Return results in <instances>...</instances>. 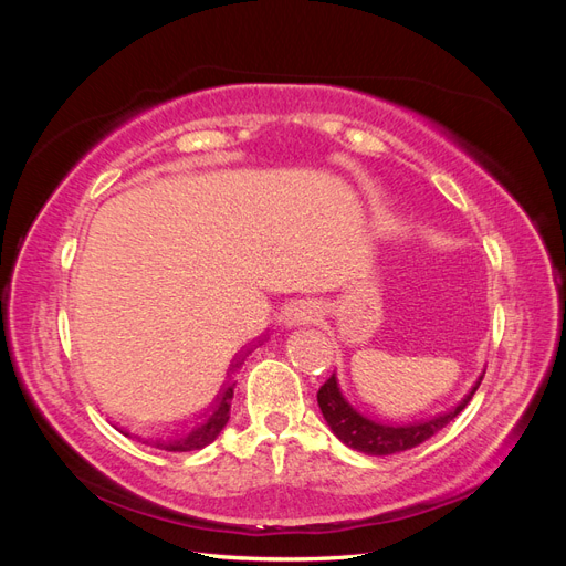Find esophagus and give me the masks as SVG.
<instances>
[{
	"mask_svg": "<svg viewBox=\"0 0 566 566\" xmlns=\"http://www.w3.org/2000/svg\"><path fill=\"white\" fill-rule=\"evenodd\" d=\"M321 318V306L312 300H293L283 306L281 323L285 328H295V325L316 323Z\"/></svg>",
	"mask_w": 566,
	"mask_h": 566,
	"instance_id": "1",
	"label": "esophagus"
}]
</instances>
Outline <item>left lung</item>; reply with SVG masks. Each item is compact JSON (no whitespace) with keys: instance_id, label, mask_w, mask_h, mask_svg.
I'll return each mask as SVG.
<instances>
[{"instance_id":"obj_1","label":"left lung","mask_w":566,"mask_h":566,"mask_svg":"<svg viewBox=\"0 0 566 566\" xmlns=\"http://www.w3.org/2000/svg\"><path fill=\"white\" fill-rule=\"evenodd\" d=\"M482 378L484 373L479 375L472 389L451 410H443V413H437L427 420L408 422V424H387L361 413V410L345 397V391H342L337 382V373H333L331 378L325 380V385L316 394V399L325 422H328L333 434L345 443V447L368 455H391V453L416 449L418 443L427 441L432 434L443 430V427H447L460 410L470 403Z\"/></svg>"}]
</instances>
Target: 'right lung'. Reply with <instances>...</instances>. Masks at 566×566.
<instances>
[{
  "label": "right lung",
  "instance_id": "right-lung-1",
  "mask_svg": "<svg viewBox=\"0 0 566 566\" xmlns=\"http://www.w3.org/2000/svg\"><path fill=\"white\" fill-rule=\"evenodd\" d=\"M264 339H266V335L256 337V345H262ZM256 345H250L248 349H243L241 354L233 356V361H231V366H229V370H227V378H229V380L224 382V387L219 389L214 401H212L208 408H205L202 413L196 416L193 427L184 422V424L179 427V430H175L169 437H165V434L142 437V434H132L129 430H125V427H119V424H113V427H117V430L123 432L125 437H134V439H139V441H144V443H148V447H156V449H163V451L188 453V451H200V449H205V447H208V443H212V441L219 437V432L224 430L227 422H229V410H231L233 387H235V382H233V378H231V373H235L238 368L243 366L245 356H248V354L252 352V347H256Z\"/></svg>",
  "mask_w": 566,
  "mask_h": 566
}]
</instances>
